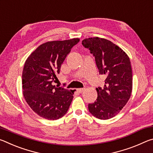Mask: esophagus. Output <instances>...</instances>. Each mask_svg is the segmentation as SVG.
<instances>
[{
  "mask_svg": "<svg viewBox=\"0 0 153 153\" xmlns=\"http://www.w3.org/2000/svg\"><path fill=\"white\" fill-rule=\"evenodd\" d=\"M84 88H77V92H79V93H82V92H84Z\"/></svg>",
  "mask_w": 153,
  "mask_h": 153,
  "instance_id": "esophagus-1",
  "label": "esophagus"
}]
</instances>
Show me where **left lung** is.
Returning <instances> with one entry per match:
<instances>
[{
	"instance_id": "8db88e82",
	"label": "left lung",
	"mask_w": 153,
	"mask_h": 153,
	"mask_svg": "<svg viewBox=\"0 0 153 153\" xmlns=\"http://www.w3.org/2000/svg\"><path fill=\"white\" fill-rule=\"evenodd\" d=\"M95 57L99 74L105 75V86L96 88V101L88 104V110L100 120H108L120 112L131 97L132 71L129 56L111 41L98 37L82 40Z\"/></svg>"
}]
</instances>
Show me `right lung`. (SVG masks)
Instances as JSON below:
<instances>
[{"instance_id":"add662e5","label":"right lung","mask_w":153,"mask_h":153,"mask_svg":"<svg viewBox=\"0 0 153 153\" xmlns=\"http://www.w3.org/2000/svg\"><path fill=\"white\" fill-rule=\"evenodd\" d=\"M79 38L51 41L40 45L28 56L23 69V94L28 105L40 117L56 120L65 115L74 92L52 83L61 64Z\"/></svg>"}]
</instances>
